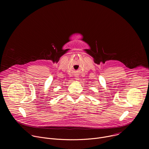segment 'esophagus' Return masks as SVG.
<instances>
[{
    "label": "esophagus",
    "mask_w": 149,
    "mask_h": 149,
    "mask_svg": "<svg viewBox=\"0 0 149 149\" xmlns=\"http://www.w3.org/2000/svg\"><path fill=\"white\" fill-rule=\"evenodd\" d=\"M77 80H78V78H75Z\"/></svg>",
    "instance_id": "1"
}]
</instances>
